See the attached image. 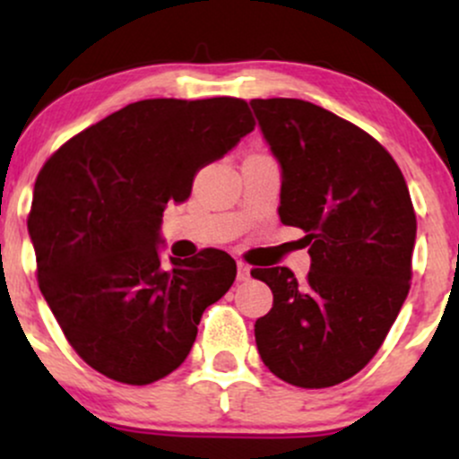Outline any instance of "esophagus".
Listing matches in <instances>:
<instances>
[{
    "label": "esophagus",
    "instance_id": "esophagus-1",
    "mask_svg": "<svg viewBox=\"0 0 459 459\" xmlns=\"http://www.w3.org/2000/svg\"><path fill=\"white\" fill-rule=\"evenodd\" d=\"M247 278H250V267L246 265V263H237V281L239 282H244V281H247Z\"/></svg>",
    "mask_w": 459,
    "mask_h": 459
}]
</instances>
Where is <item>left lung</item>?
<instances>
[{"label": "left lung", "instance_id": "8db88e82", "mask_svg": "<svg viewBox=\"0 0 459 459\" xmlns=\"http://www.w3.org/2000/svg\"><path fill=\"white\" fill-rule=\"evenodd\" d=\"M281 163L282 224L307 237L310 272L252 270L273 307L256 319L261 360L299 388H328L377 354L412 278L416 215L399 166L377 140L302 99H252Z\"/></svg>", "mask_w": 459, "mask_h": 459}]
</instances>
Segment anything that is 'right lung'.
<instances>
[{"label":"right lung","mask_w":459,"mask_h":459,"mask_svg":"<svg viewBox=\"0 0 459 459\" xmlns=\"http://www.w3.org/2000/svg\"><path fill=\"white\" fill-rule=\"evenodd\" d=\"M255 129L244 99H146L47 160L28 218L39 287L73 350L109 380L151 384L186 360L204 308L233 284L222 250L161 265L168 203Z\"/></svg>","instance_id":"1"}]
</instances>
